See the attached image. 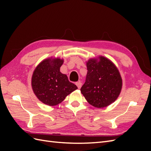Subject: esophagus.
Masks as SVG:
<instances>
[{"label": "esophagus", "instance_id": "obj_1", "mask_svg": "<svg viewBox=\"0 0 151 151\" xmlns=\"http://www.w3.org/2000/svg\"><path fill=\"white\" fill-rule=\"evenodd\" d=\"M76 85L77 86V87H78V89H80V88H81L82 87V83H81V82H76Z\"/></svg>", "mask_w": 151, "mask_h": 151}]
</instances>
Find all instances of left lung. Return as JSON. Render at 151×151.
Instances as JSON below:
<instances>
[{"label": "left lung", "instance_id": "obj_1", "mask_svg": "<svg viewBox=\"0 0 151 151\" xmlns=\"http://www.w3.org/2000/svg\"><path fill=\"white\" fill-rule=\"evenodd\" d=\"M88 73L81 91L89 104L102 108L116 100L123 82L117 67L102 56L91 58L86 62Z\"/></svg>", "mask_w": 151, "mask_h": 151}]
</instances>
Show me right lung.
<instances>
[{
    "instance_id": "right-lung-1",
    "label": "right lung",
    "mask_w": 151,
    "mask_h": 151,
    "mask_svg": "<svg viewBox=\"0 0 151 151\" xmlns=\"http://www.w3.org/2000/svg\"><path fill=\"white\" fill-rule=\"evenodd\" d=\"M63 60L49 58L41 62L34 70L32 88L37 98L47 105L61 103L67 95L78 88L70 82L65 74L60 72Z\"/></svg>"
}]
</instances>
